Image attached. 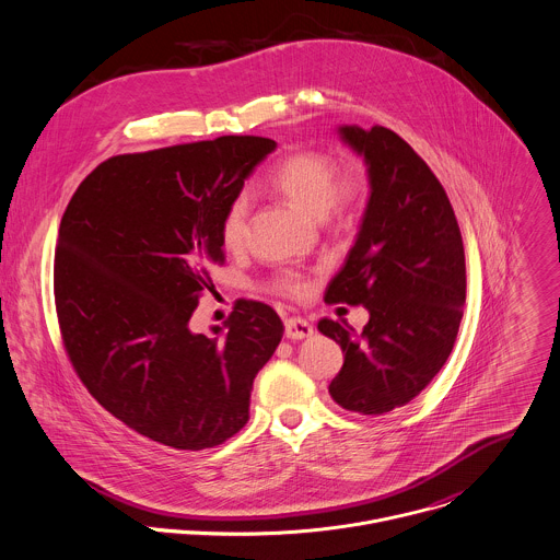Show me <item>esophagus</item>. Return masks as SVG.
Listing matches in <instances>:
<instances>
[{"label": "esophagus", "mask_w": 560, "mask_h": 560, "mask_svg": "<svg viewBox=\"0 0 560 560\" xmlns=\"http://www.w3.org/2000/svg\"><path fill=\"white\" fill-rule=\"evenodd\" d=\"M312 334H314V327L305 318L294 316V318L285 320V336L290 340H303V338H310Z\"/></svg>", "instance_id": "34e87169"}]
</instances>
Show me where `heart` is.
Returning <instances> with one entry per match:
<instances>
[{"label": "heart", "mask_w": 560, "mask_h": 560, "mask_svg": "<svg viewBox=\"0 0 560 560\" xmlns=\"http://www.w3.org/2000/svg\"><path fill=\"white\" fill-rule=\"evenodd\" d=\"M270 185L312 218H325L327 213L342 218L353 215L369 194V178L360 165H349L336 174V161L318 150H301L285 156L270 172ZM248 209L250 202L246 194H237L224 209L220 220V240L224 248H242L246 240ZM272 288L294 296L303 292V281L296 272L285 270L272 281Z\"/></svg>", "instance_id": "1"}]
</instances>
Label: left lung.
<instances>
[{"label": "left lung", "mask_w": 560, "mask_h": 560, "mask_svg": "<svg viewBox=\"0 0 560 560\" xmlns=\"http://www.w3.org/2000/svg\"><path fill=\"white\" fill-rule=\"evenodd\" d=\"M364 159L369 200L345 266L325 301L364 305L360 334L331 318L318 331L345 353L331 399L360 415L412 401L447 362L467 299L463 235L452 202L428 163L390 128L340 126Z\"/></svg>", "instance_id": "1"}]
</instances>
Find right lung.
Wrapping results in <instances>:
<instances>
[{
    "mask_svg": "<svg viewBox=\"0 0 560 560\" xmlns=\"http://www.w3.org/2000/svg\"><path fill=\"white\" fill-rule=\"evenodd\" d=\"M275 148L229 135L110 156L62 213L54 299L67 355L97 404L150 441L198 452L248 421L281 318L257 301H237L211 336L189 318L224 264L222 213Z\"/></svg>",
    "mask_w": 560,
    "mask_h": 560,
    "instance_id": "right-lung-1",
    "label": "right lung"
}]
</instances>
